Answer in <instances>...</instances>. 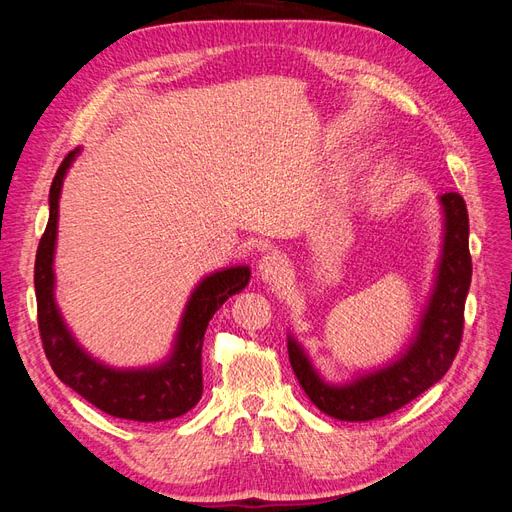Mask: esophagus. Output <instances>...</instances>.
I'll return each instance as SVG.
<instances>
[{"instance_id": "esophagus-1", "label": "esophagus", "mask_w": 512, "mask_h": 512, "mask_svg": "<svg viewBox=\"0 0 512 512\" xmlns=\"http://www.w3.org/2000/svg\"><path fill=\"white\" fill-rule=\"evenodd\" d=\"M258 273L265 282H282L284 277L288 275V260L277 254V252H269L260 258L258 262Z\"/></svg>"}]
</instances>
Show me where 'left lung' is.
Listing matches in <instances>:
<instances>
[{"mask_svg":"<svg viewBox=\"0 0 512 512\" xmlns=\"http://www.w3.org/2000/svg\"><path fill=\"white\" fill-rule=\"evenodd\" d=\"M444 207V247L429 305L408 350L389 367L335 386L324 382L303 348L288 337L294 376L312 404L337 421H374L410 404L453 365L463 335V307L472 282L466 200L457 192L440 196Z\"/></svg>","mask_w":512,"mask_h":512,"instance_id":"1","label":"left lung"}]
</instances>
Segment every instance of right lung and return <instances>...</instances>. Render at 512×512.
<instances>
[{
    "mask_svg": "<svg viewBox=\"0 0 512 512\" xmlns=\"http://www.w3.org/2000/svg\"><path fill=\"white\" fill-rule=\"evenodd\" d=\"M76 153L79 149L68 153L53 177L49 192V224H46L36 254L34 286L44 354L57 378L102 412L138 423L170 421V418L192 410L200 401L207 324L228 297L247 286L250 269L230 267L215 271L196 286L188 305H185L175 350L166 363L147 369H113L94 361L74 342L53 297L59 194L66 170Z\"/></svg>",
    "mask_w": 512,
    "mask_h": 512,
    "instance_id": "right-lung-1",
    "label": "right lung"
}]
</instances>
